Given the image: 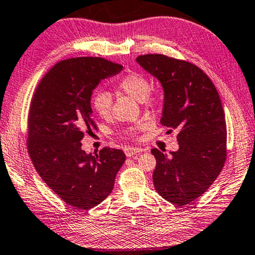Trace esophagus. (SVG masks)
<instances>
[{
  "instance_id": "1",
  "label": "esophagus",
  "mask_w": 255,
  "mask_h": 255,
  "mask_svg": "<svg viewBox=\"0 0 255 255\" xmlns=\"http://www.w3.org/2000/svg\"><path fill=\"white\" fill-rule=\"evenodd\" d=\"M125 155L128 156V157H132V156H134L136 154H139V152L142 151V149L141 148H138V147H128L125 148Z\"/></svg>"
}]
</instances>
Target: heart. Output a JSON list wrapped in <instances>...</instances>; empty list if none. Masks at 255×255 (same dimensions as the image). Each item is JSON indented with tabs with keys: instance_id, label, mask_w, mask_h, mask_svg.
I'll list each match as a JSON object with an SVG mask.
<instances>
[{
	"instance_id": "obj_1",
	"label": "heart",
	"mask_w": 255,
	"mask_h": 255,
	"mask_svg": "<svg viewBox=\"0 0 255 255\" xmlns=\"http://www.w3.org/2000/svg\"><path fill=\"white\" fill-rule=\"evenodd\" d=\"M117 89L121 92L124 93L133 99L139 101V103H144L154 105L157 103L158 97L154 93H149L150 91V82L143 74L138 72H131L124 75L121 78ZM92 106L96 113L101 119H109L112 115V107H113V99L111 93L106 91L97 92L92 99ZM135 131L134 128H131L128 132L132 134Z\"/></svg>"
}]
</instances>
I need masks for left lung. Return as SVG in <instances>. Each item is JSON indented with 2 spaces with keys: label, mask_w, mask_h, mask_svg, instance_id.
I'll use <instances>...</instances> for the list:
<instances>
[{
  "label": "left lung",
  "mask_w": 255,
  "mask_h": 255,
  "mask_svg": "<svg viewBox=\"0 0 255 255\" xmlns=\"http://www.w3.org/2000/svg\"><path fill=\"white\" fill-rule=\"evenodd\" d=\"M136 62L162 84L160 123L178 130L179 149L171 155L151 149L155 189L178 206L195 201L220 174L227 156V127L212 81L201 68L164 54H144Z\"/></svg>",
  "instance_id": "obj_1"
}]
</instances>
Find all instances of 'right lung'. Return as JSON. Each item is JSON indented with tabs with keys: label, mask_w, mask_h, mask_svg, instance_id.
Instances as JSON below:
<instances>
[{
	"label": "right lung",
	"mask_w": 255,
	"mask_h": 255,
	"mask_svg": "<svg viewBox=\"0 0 255 255\" xmlns=\"http://www.w3.org/2000/svg\"><path fill=\"white\" fill-rule=\"evenodd\" d=\"M123 66L98 57L59 61L38 83L28 114L27 148L43 181L68 205L89 210L114 188L125 162L121 149L103 148L98 154L82 149L91 128L92 92Z\"/></svg>",
	"instance_id": "add662e5"
}]
</instances>
